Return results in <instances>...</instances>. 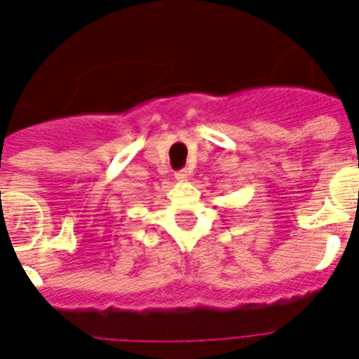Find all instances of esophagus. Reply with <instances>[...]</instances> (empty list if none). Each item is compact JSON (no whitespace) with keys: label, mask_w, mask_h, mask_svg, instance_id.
<instances>
[{"label":"esophagus","mask_w":359,"mask_h":359,"mask_svg":"<svg viewBox=\"0 0 359 359\" xmlns=\"http://www.w3.org/2000/svg\"><path fill=\"white\" fill-rule=\"evenodd\" d=\"M175 180H177V182H184V180H188V171L186 170L177 171V173H175Z\"/></svg>","instance_id":"obj_1"}]
</instances>
